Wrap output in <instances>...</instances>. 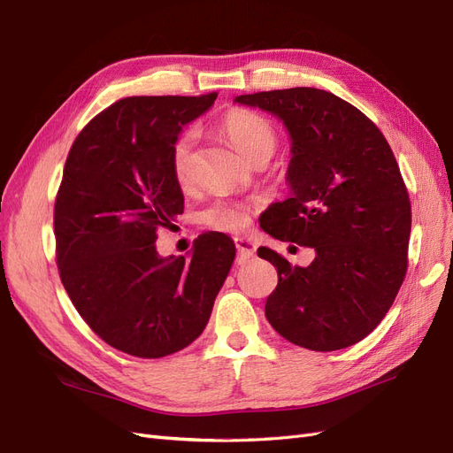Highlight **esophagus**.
<instances>
[{"label": "esophagus", "mask_w": 453, "mask_h": 453, "mask_svg": "<svg viewBox=\"0 0 453 453\" xmlns=\"http://www.w3.org/2000/svg\"><path fill=\"white\" fill-rule=\"evenodd\" d=\"M235 246H237V254L239 259H248L256 254V242L252 239H246V237H237L235 239Z\"/></svg>", "instance_id": "1"}]
</instances>
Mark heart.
Returning a JSON list of instances; mask_svg holds the SVG:
<instances>
[{"mask_svg":"<svg viewBox=\"0 0 453 453\" xmlns=\"http://www.w3.org/2000/svg\"><path fill=\"white\" fill-rule=\"evenodd\" d=\"M220 129L233 144V149L244 156L248 162L259 156H271L276 149V142H279L273 124L261 114L246 109H233L226 112L220 120ZM196 144V131L188 129L174 139L171 147V174L174 182L182 188L192 182ZM201 222L218 231H241L250 222V205L231 199L212 201L211 205L201 211Z\"/></svg>","mask_w":453,"mask_h":453,"instance_id":"b5f03b06","label":"heart"}]
</instances>
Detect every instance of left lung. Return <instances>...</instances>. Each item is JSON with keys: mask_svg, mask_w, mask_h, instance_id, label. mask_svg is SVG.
I'll return each instance as SVG.
<instances>
[{"mask_svg": "<svg viewBox=\"0 0 453 453\" xmlns=\"http://www.w3.org/2000/svg\"><path fill=\"white\" fill-rule=\"evenodd\" d=\"M235 101L276 114L291 135V196L261 214V229L316 250L309 267L257 250L279 273L269 324L314 352L352 346L382 322L408 267L412 209L397 159L376 124L331 92L301 86Z\"/></svg>", "mask_w": 453, "mask_h": 453, "instance_id": "1", "label": "left lung"}]
</instances>
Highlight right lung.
<instances>
[{
    "label": "right lung",
    "instance_id": "add662e5",
    "mask_svg": "<svg viewBox=\"0 0 453 453\" xmlns=\"http://www.w3.org/2000/svg\"><path fill=\"white\" fill-rule=\"evenodd\" d=\"M134 96L82 127L54 203L56 264L86 324L124 354L157 359L192 344L235 259V244L209 231L192 257H159V227L184 211L169 154L182 126L216 99Z\"/></svg>",
    "mask_w": 453,
    "mask_h": 453
}]
</instances>
